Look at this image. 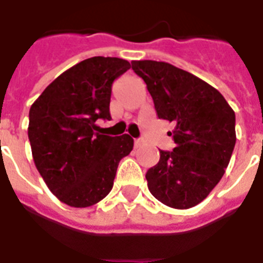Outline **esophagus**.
<instances>
[{"instance_id":"1","label":"esophagus","mask_w":263,"mask_h":263,"mask_svg":"<svg viewBox=\"0 0 263 263\" xmlns=\"http://www.w3.org/2000/svg\"><path fill=\"white\" fill-rule=\"evenodd\" d=\"M134 144H135V147H139L140 144H142V139H135L134 140Z\"/></svg>"}]
</instances>
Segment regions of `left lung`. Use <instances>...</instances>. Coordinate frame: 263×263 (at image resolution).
Returning <instances> with one entry per match:
<instances>
[{"instance_id": "1", "label": "left lung", "mask_w": 263, "mask_h": 263, "mask_svg": "<svg viewBox=\"0 0 263 263\" xmlns=\"http://www.w3.org/2000/svg\"><path fill=\"white\" fill-rule=\"evenodd\" d=\"M147 86L157 116L175 124L176 147L160 150L146 173L154 198L173 209L200 203L228 166L236 143L235 111L218 90L190 72L162 61H132Z\"/></svg>"}]
</instances>
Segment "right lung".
<instances>
[{
    "label": "right lung",
    "mask_w": 263,
    "mask_h": 263,
    "mask_svg": "<svg viewBox=\"0 0 263 263\" xmlns=\"http://www.w3.org/2000/svg\"><path fill=\"white\" fill-rule=\"evenodd\" d=\"M131 64L91 57L63 72L31 105L28 139L35 166L63 203L88 208L110 192L121 158L134 139L95 132L110 120L111 84Z\"/></svg>",
    "instance_id": "right-lung-1"
}]
</instances>
